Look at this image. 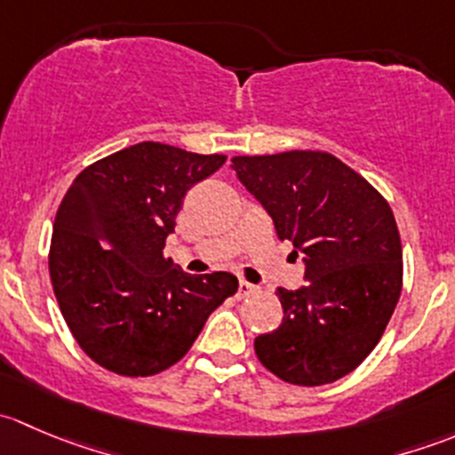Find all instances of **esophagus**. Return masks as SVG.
I'll return each instance as SVG.
<instances>
[{"instance_id":"1","label":"esophagus","mask_w":455,"mask_h":455,"mask_svg":"<svg viewBox=\"0 0 455 455\" xmlns=\"http://www.w3.org/2000/svg\"><path fill=\"white\" fill-rule=\"evenodd\" d=\"M255 292H257V286H255V283L244 282V279H242V282L237 283V299H244V297L255 295Z\"/></svg>"}]
</instances>
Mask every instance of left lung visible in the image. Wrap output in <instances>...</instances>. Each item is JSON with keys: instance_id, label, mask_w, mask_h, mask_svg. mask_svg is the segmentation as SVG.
<instances>
[{"instance_id": "left-lung-1", "label": "left lung", "mask_w": 455, "mask_h": 455, "mask_svg": "<svg viewBox=\"0 0 455 455\" xmlns=\"http://www.w3.org/2000/svg\"><path fill=\"white\" fill-rule=\"evenodd\" d=\"M242 185L304 253L306 286L277 288L283 321L255 339L266 370L292 385L334 383L383 337L403 288V246L387 200L325 151L235 156Z\"/></svg>"}]
</instances>
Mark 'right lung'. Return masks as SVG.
Wrapping results in <instances>:
<instances>
[{
	"label": "right lung",
	"mask_w": 455,
	"mask_h": 455,
	"mask_svg": "<svg viewBox=\"0 0 455 455\" xmlns=\"http://www.w3.org/2000/svg\"><path fill=\"white\" fill-rule=\"evenodd\" d=\"M227 156L139 142L96 160L59 204L50 279L81 350L121 376L172 368L237 292L231 273L189 275L164 257L187 191Z\"/></svg>",
	"instance_id": "1"
}]
</instances>
